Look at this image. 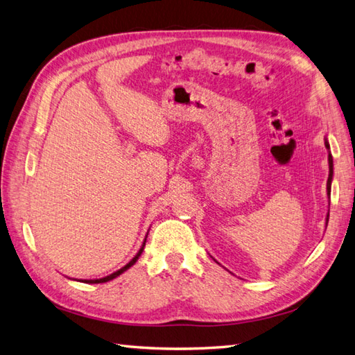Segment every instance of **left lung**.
<instances>
[{"mask_svg":"<svg viewBox=\"0 0 355 355\" xmlns=\"http://www.w3.org/2000/svg\"><path fill=\"white\" fill-rule=\"evenodd\" d=\"M325 147L328 150V167H329V175H328V180H327V194H328V200H329V194H331V182H333V175H334V164H333V155L329 152V143L328 139L325 138ZM328 218H329V209H328V214H327V225H328Z\"/></svg>","mask_w":355,"mask_h":355,"instance_id":"obj_1","label":"left lung"}]
</instances>
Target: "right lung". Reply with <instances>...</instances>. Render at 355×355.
<instances>
[{
  "instance_id": "1",
  "label": "right lung",
  "mask_w": 355,
  "mask_h": 355,
  "mask_svg": "<svg viewBox=\"0 0 355 355\" xmlns=\"http://www.w3.org/2000/svg\"><path fill=\"white\" fill-rule=\"evenodd\" d=\"M148 234V232H147ZM146 239H147V235H146ZM146 239H144V241H143V244H141V248H139V250H138V254L133 257L130 261L125 264L124 267H121L120 270H116V272H114V273H111V275H107V277H105V278H98V279H83L82 282H85V284H101V282H107V281H112L114 278H116V277H120L121 273H124L125 270L128 269H130V267L135 264L137 261H138V258L141 257V254H143V250H144V246H146Z\"/></svg>"
}]
</instances>
